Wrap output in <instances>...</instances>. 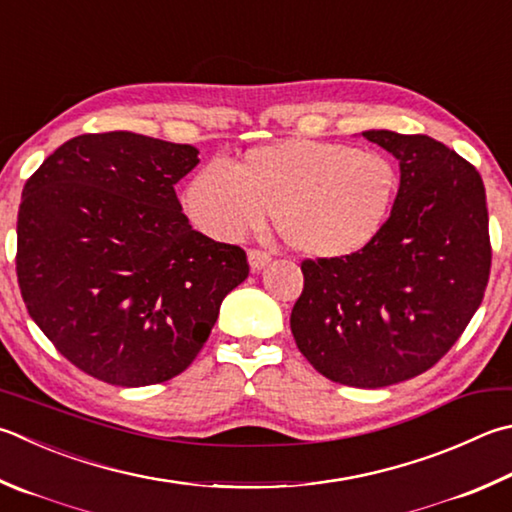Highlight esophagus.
Listing matches in <instances>:
<instances>
[{
  "label": "esophagus",
  "instance_id": "34e87169",
  "mask_svg": "<svg viewBox=\"0 0 512 512\" xmlns=\"http://www.w3.org/2000/svg\"><path fill=\"white\" fill-rule=\"evenodd\" d=\"M248 264H250V271L259 273L271 264V255L264 253V250H248Z\"/></svg>",
  "mask_w": 512,
  "mask_h": 512
}]
</instances>
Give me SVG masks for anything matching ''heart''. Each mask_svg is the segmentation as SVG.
<instances>
[{
    "label": "heart",
    "instance_id": "1",
    "mask_svg": "<svg viewBox=\"0 0 512 512\" xmlns=\"http://www.w3.org/2000/svg\"><path fill=\"white\" fill-rule=\"evenodd\" d=\"M398 170L385 154L345 143L284 138L257 145L235 167L210 163L183 190L199 232L235 244L264 226L268 210L295 250L338 259L365 250L387 226Z\"/></svg>",
    "mask_w": 512,
    "mask_h": 512
}]
</instances>
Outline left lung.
<instances>
[{
	"label": "left lung",
	"mask_w": 512,
	"mask_h": 512,
	"mask_svg": "<svg viewBox=\"0 0 512 512\" xmlns=\"http://www.w3.org/2000/svg\"><path fill=\"white\" fill-rule=\"evenodd\" d=\"M398 161L383 232L356 255L306 259L291 331L333 383L378 389L439 362L477 313L490 275L486 190L468 161L430 136L367 129Z\"/></svg>",
	"instance_id": "1"
}]
</instances>
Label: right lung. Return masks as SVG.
Wrapping results in <instances>:
<instances>
[{
	"label": "right lung",
	"mask_w": 512,
	"mask_h": 512,
	"mask_svg": "<svg viewBox=\"0 0 512 512\" xmlns=\"http://www.w3.org/2000/svg\"><path fill=\"white\" fill-rule=\"evenodd\" d=\"M192 145L107 132L60 145L24 185L17 282L64 358L109 385L165 383L197 358L246 253L190 226L174 185Z\"/></svg>",
	"instance_id": "add662e5"
}]
</instances>
